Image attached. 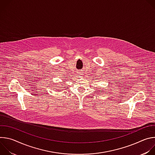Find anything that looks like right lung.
<instances>
[{"mask_svg":"<svg viewBox=\"0 0 155 155\" xmlns=\"http://www.w3.org/2000/svg\"><path fill=\"white\" fill-rule=\"evenodd\" d=\"M54 90H56V89H54ZM57 90H58V89H57Z\"/></svg>","mask_w":155,"mask_h":155,"instance_id":"1","label":"right lung"}]
</instances>
